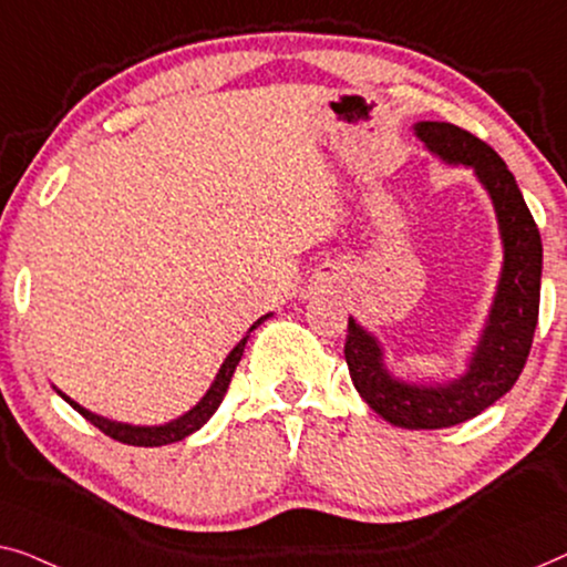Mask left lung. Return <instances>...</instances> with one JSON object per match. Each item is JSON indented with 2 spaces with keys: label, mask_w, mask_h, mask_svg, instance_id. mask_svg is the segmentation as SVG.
I'll return each mask as SVG.
<instances>
[{
  "label": "left lung",
  "mask_w": 567,
  "mask_h": 567,
  "mask_svg": "<svg viewBox=\"0 0 567 567\" xmlns=\"http://www.w3.org/2000/svg\"><path fill=\"white\" fill-rule=\"evenodd\" d=\"M413 133L442 162L470 166L491 195L504 244L496 298L467 370L457 380L424 385L390 374L380 341L354 318H349L344 357L357 393L378 416L401 429H446L483 413L519 380L539 316L542 238L514 174L488 143L436 121L416 123Z\"/></svg>",
  "instance_id": "1"
}]
</instances>
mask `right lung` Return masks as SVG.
<instances>
[{"mask_svg": "<svg viewBox=\"0 0 567 567\" xmlns=\"http://www.w3.org/2000/svg\"><path fill=\"white\" fill-rule=\"evenodd\" d=\"M269 316H272V313L261 316L259 321L254 323L249 331L257 329L259 323H265ZM246 339H249V333H246V337H244L241 341H238V344H236L234 349H230V354L226 357V362L220 364V370H218V374H215L213 385L207 388V393L200 398V403L193 405V409H189V411L185 413V416L174 419V421H169V424H162V426H133V424H121V421H110V419H105V416H97V413L86 411L84 405H79L76 401H71V398H69L66 393H61V390H55V393H59V395L63 398V401H66V403L71 405V409L82 413V416H84L86 421H90V424L97 426L102 434H107L110 440H115V442L133 444V446H162V444L182 442V440H185V436L197 432V429H200V426L205 424V421L210 419L215 411H218L223 395H226V390H228V385H230V378H234L236 364L241 362V357H244Z\"/></svg>", "mask_w": 567, "mask_h": 567, "instance_id": "right-lung-1", "label": "right lung"}]
</instances>
